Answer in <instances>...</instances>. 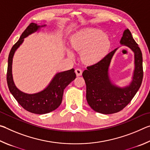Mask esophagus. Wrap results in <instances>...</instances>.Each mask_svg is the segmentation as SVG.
<instances>
[{"mask_svg":"<svg viewBox=\"0 0 150 150\" xmlns=\"http://www.w3.org/2000/svg\"><path fill=\"white\" fill-rule=\"evenodd\" d=\"M75 72L76 73V75H77V76H81V75H82V70H81V69H79V68H77V69H76Z\"/></svg>","mask_w":150,"mask_h":150,"instance_id":"34e87169","label":"esophagus"}]
</instances>
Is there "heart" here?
<instances>
[{"label": "heart", "mask_w": 150, "mask_h": 150, "mask_svg": "<svg viewBox=\"0 0 150 150\" xmlns=\"http://www.w3.org/2000/svg\"><path fill=\"white\" fill-rule=\"evenodd\" d=\"M73 49L81 53V59L87 64L99 62L107 54L111 42L100 30L88 28L79 32L71 40ZM69 54H71L69 52Z\"/></svg>", "instance_id": "1"}]
</instances>
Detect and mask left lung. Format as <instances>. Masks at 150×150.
Listing matches in <instances>:
<instances>
[{
    "instance_id": "8db88e82",
    "label": "left lung",
    "mask_w": 150,
    "mask_h": 150,
    "mask_svg": "<svg viewBox=\"0 0 150 150\" xmlns=\"http://www.w3.org/2000/svg\"><path fill=\"white\" fill-rule=\"evenodd\" d=\"M120 44L130 47L134 52L135 70L133 80L128 87H117L109 79L108 67L117 49L112 51L99 62L88 66L83 73L87 87L88 104L95 111L105 115L118 112L125 108L138 92L143 79L142 52L128 29L124 32Z\"/></svg>"
}]
</instances>
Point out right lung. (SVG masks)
<instances>
[{"label":"right lung","instance_id":"add662e5","mask_svg":"<svg viewBox=\"0 0 150 150\" xmlns=\"http://www.w3.org/2000/svg\"><path fill=\"white\" fill-rule=\"evenodd\" d=\"M45 26V25H43L40 26L35 23H31L26 28L22 34L18 41L12 46L10 52L6 74L8 88L15 99L25 110L38 115L50 112L59 107L62 103L65 88L76 77L74 69L59 73L55 76L46 88L41 92L32 95L22 92L16 87L12 75V58L15 51L23 42L24 38L36 32L40 27Z\"/></svg>","mask_w":150,"mask_h":150}]
</instances>
